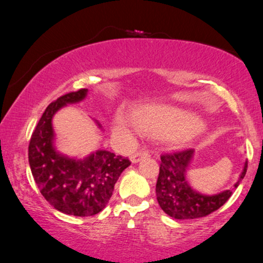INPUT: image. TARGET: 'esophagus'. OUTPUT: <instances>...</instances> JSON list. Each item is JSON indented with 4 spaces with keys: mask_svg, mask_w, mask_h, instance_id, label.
Returning a JSON list of instances; mask_svg holds the SVG:
<instances>
[{
    "mask_svg": "<svg viewBox=\"0 0 263 263\" xmlns=\"http://www.w3.org/2000/svg\"><path fill=\"white\" fill-rule=\"evenodd\" d=\"M149 157V153L147 152V151H138V152H135L133 156L130 157V160L132 163H138V161H140L141 159H143V158H147Z\"/></svg>",
    "mask_w": 263,
    "mask_h": 263,
    "instance_id": "34e87169",
    "label": "esophagus"
}]
</instances>
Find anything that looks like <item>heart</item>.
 Returning a JSON list of instances; mask_svg holds the SVG:
<instances>
[{
	"label": "heart",
	"instance_id": "1",
	"mask_svg": "<svg viewBox=\"0 0 263 263\" xmlns=\"http://www.w3.org/2000/svg\"><path fill=\"white\" fill-rule=\"evenodd\" d=\"M134 122L140 132L152 136H171L183 141L195 134L196 120L185 111L171 106H146L134 114ZM115 133L129 135L130 129L123 118L118 117L115 123Z\"/></svg>",
	"mask_w": 263,
	"mask_h": 263
}]
</instances>
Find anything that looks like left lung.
<instances>
[{
  "instance_id": "obj_1",
  "label": "left lung",
  "mask_w": 263,
  "mask_h": 263,
  "mask_svg": "<svg viewBox=\"0 0 263 263\" xmlns=\"http://www.w3.org/2000/svg\"><path fill=\"white\" fill-rule=\"evenodd\" d=\"M194 156V149L165 153L160 156L159 176L156 185L157 200L165 213L175 219H196L213 213L228 201L232 190H225L217 195H202L188 184L185 172ZM248 161L235 188L246 176Z\"/></svg>"
}]
</instances>
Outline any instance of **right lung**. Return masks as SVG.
I'll return each instance as SVG.
<instances>
[{
	"instance_id": "1",
	"label": "right lung",
	"mask_w": 263,
	"mask_h": 263,
	"mask_svg": "<svg viewBox=\"0 0 263 263\" xmlns=\"http://www.w3.org/2000/svg\"><path fill=\"white\" fill-rule=\"evenodd\" d=\"M86 95L87 89L81 88L50 104L28 145L32 176L42 195L57 211L75 217H89L103 211L112 196L118 177L130 165L128 158L109 151H97L85 159H71L56 152L53 115L67 104L81 102Z\"/></svg>"
}]
</instances>
